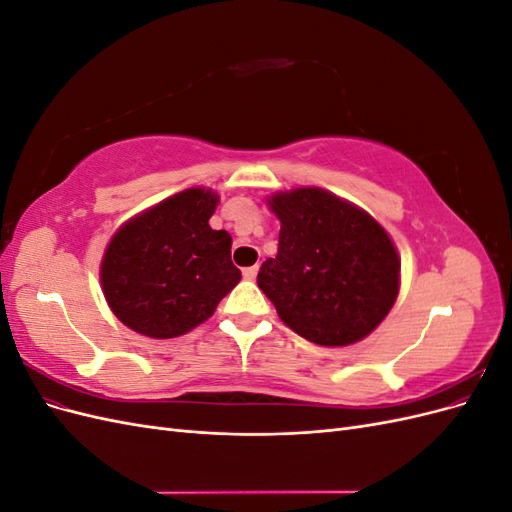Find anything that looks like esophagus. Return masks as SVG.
I'll return each mask as SVG.
<instances>
[{
    "mask_svg": "<svg viewBox=\"0 0 512 512\" xmlns=\"http://www.w3.org/2000/svg\"><path fill=\"white\" fill-rule=\"evenodd\" d=\"M256 273H258V267L254 265V267H247V269H243V277H245V280H256Z\"/></svg>",
    "mask_w": 512,
    "mask_h": 512,
    "instance_id": "1",
    "label": "esophagus"
}]
</instances>
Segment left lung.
<instances>
[{"label":"left lung","mask_w":512,"mask_h":512,"mask_svg":"<svg viewBox=\"0 0 512 512\" xmlns=\"http://www.w3.org/2000/svg\"><path fill=\"white\" fill-rule=\"evenodd\" d=\"M280 220L277 256L262 262L258 288L277 316L307 342H361L389 316L401 284L397 247L359 205L322 188L267 198Z\"/></svg>","instance_id":"obj_1"}]
</instances>
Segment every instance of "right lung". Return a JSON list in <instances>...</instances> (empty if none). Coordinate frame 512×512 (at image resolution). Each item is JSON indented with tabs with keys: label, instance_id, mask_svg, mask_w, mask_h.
Masks as SVG:
<instances>
[{
	"label": "right lung",
	"instance_id": "right-lung-1",
	"mask_svg": "<svg viewBox=\"0 0 512 512\" xmlns=\"http://www.w3.org/2000/svg\"><path fill=\"white\" fill-rule=\"evenodd\" d=\"M218 203L211 188H188L117 228L100 262V286L128 329L151 339L190 333L239 284L230 235L209 226Z\"/></svg>",
	"mask_w": 512,
	"mask_h": 512
}]
</instances>
